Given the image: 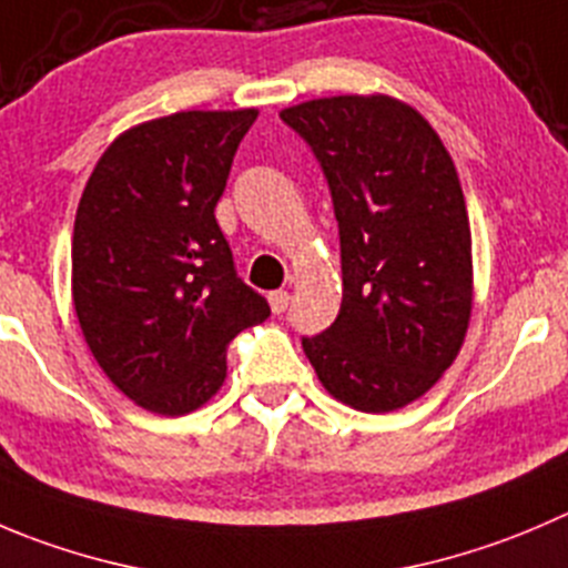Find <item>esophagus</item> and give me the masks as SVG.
Segmentation results:
<instances>
[{
    "label": "esophagus",
    "mask_w": 568,
    "mask_h": 568,
    "mask_svg": "<svg viewBox=\"0 0 568 568\" xmlns=\"http://www.w3.org/2000/svg\"><path fill=\"white\" fill-rule=\"evenodd\" d=\"M267 301H270V310H273V315H281V312H287L290 293L287 290H275V293L267 295Z\"/></svg>",
    "instance_id": "esophagus-1"
}]
</instances>
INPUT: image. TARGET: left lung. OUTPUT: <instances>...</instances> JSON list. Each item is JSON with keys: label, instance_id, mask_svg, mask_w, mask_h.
<instances>
[{"label": "left lung", "instance_id": "left-lung-1", "mask_svg": "<svg viewBox=\"0 0 568 568\" xmlns=\"http://www.w3.org/2000/svg\"><path fill=\"white\" fill-rule=\"evenodd\" d=\"M281 119L323 166L339 225L343 304L304 337L328 396L393 413L457 359L471 321L474 264L466 197L449 150L407 102L339 94Z\"/></svg>", "mask_w": 568, "mask_h": 568}]
</instances>
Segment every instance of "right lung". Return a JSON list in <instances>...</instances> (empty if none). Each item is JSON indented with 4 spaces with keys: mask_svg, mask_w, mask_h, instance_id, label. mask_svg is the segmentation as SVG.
I'll return each instance as SVG.
<instances>
[{
    "mask_svg": "<svg viewBox=\"0 0 568 568\" xmlns=\"http://www.w3.org/2000/svg\"><path fill=\"white\" fill-rule=\"evenodd\" d=\"M256 108L181 111L119 133L80 197L72 301L102 374L159 415L203 407L225 345L267 321L236 275L214 206Z\"/></svg>",
    "mask_w": 568,
    "mask_h": 568,
    "instance_id": "1",
    "label": "right lung"
}]
</instances>
